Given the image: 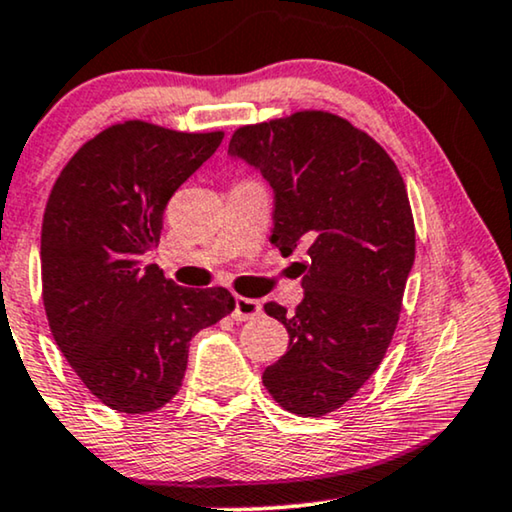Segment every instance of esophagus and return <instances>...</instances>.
Here are the masks:
<instances>
[{"label": "esophagus", "mask_w": 512, "mask_h": 512, "mask_svg": "<svg viewBox=\"0 0 512 512\" xmlns=\"http://www.w3.org/2000/svg\"><path fill=\"white\" fill-rule=\"evenodd\" d=\"M259 313H262V304H259V301L248 299V297H236V301H234V313H232V318H234L236 322L255 320Z\"/></svg>", "instance_id": "1"}]
</instances>
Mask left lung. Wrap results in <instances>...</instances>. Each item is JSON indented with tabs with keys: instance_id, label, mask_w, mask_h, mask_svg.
<instances>
[{
	"instance_id": "1",
	"label": "left lung",
	"mask_w": 512,
	"mask_h": 512,
	"mask_svg": "<svg viewBox=\"0 0 512 512\" xmlns=\"http://www.w3.org/2000/svg\"><path fill=\"white\" fill-rule=\"evenodd\" d=\"M229 155L273 187V246L308 248L297 311L264 304L290 345L262 383L294 415H327L371 378L397 329L415 262L406 183L380 143L327 111L239 127Z\"/></svg>"
}]
</instances>
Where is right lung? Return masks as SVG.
I'll use <instances>...</instances> for the list:
<instances>
[{
  "label": "right lung",
  "instance_id": "add662e5",
  "mask_svg": "<svg viewBox=\"0 0 512 512\" xmlns=\"http://www.w3.org/2000/svg\"><path fill=\"white\" fill-rule=\"evenodd\" d=\"M127 120L83 143L50 190L41 227L48 325L85 387L127 415L181 390L192 336L234 311L225 287L187 290L141 257L169 199L222 143Z\"/></svg>",
  "mask_w": 512,
  "mask_h": 512
}]
</instances>
